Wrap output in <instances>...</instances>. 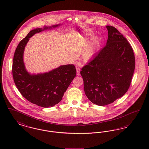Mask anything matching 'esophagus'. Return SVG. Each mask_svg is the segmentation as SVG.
<instances>
[{"label": "esophagus", "mask_w": 149, "mask_h": 149, "mask_svg": "<svg viewBox=\"0 0 149 149\" xmlns=\"http://www.w3.org/2000/svg\"><path fill=\"white\" fill-rule=\"evenodd\" d=\"M76 70H77V75H80V69L79 67H77L76 68Z\"/></svg>", "instance_id": "34e87169"}]
</instances>
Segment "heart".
Returning a JSON list of instances; mask_svg holds the SVG:
<instances>
[{
  "label": "heart",
  "mask_w": 149,
  "mask_h": 149,
  "mask_svg": "<svg viewBox=\"0 0 149 149\" xmlns=\"http://www.w3.org/2000/svg\"><path fill=\"white\" fill-rule=\"evenodd\" d=\"M93 37V35L90 33H85L80 36V43L81 46H84L89 40ZM100 42V38L98 37L95 38L92 43L85 49V51L82 54V58L84 61H88L93 55V52L95 47L98 45Z\"/></svg>",
  "instance_id": "1"
}]
</instances>
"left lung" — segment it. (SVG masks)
<instances>
[{"instance_id": "8db88e82", "label": "left lung", "mask_w": 149, "mask_h": 149, "mask_svg": "<svg viewBox=\"0 0 149 149\" xmlns=\"http://www.w3.org/2000/svg\"><path fill=\"white\" fill-rule=\"evenodd\" d=\"M106 28V45L80 71L86 96L100 106L113 103L127 92L135 68L134 53L126 38L113 26Z\"/></svg>"}]
</instances>
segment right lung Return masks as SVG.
Listing matches in <instances>:
<instances>
[{"mask_svg":"<svg viewBox=\"0 0 149 149\" xmlns=\"http://www.w3.org/2000/svg\"><path fill=\"white\" fill-rule=\"evenodd\" d=\"M60 25L31 31L19 43L14 52L12 73L15 84L27 100L44 108L54 106L63 99L64 93L76 76L75 67L72 64L61 65L47 72L31 74L26 70L24 64V50L32 36Z\"/></svg>","mask_w":149,"mask_h":149,"instance_id":"right-lung-1","label":"right lung"}]
</instances>
